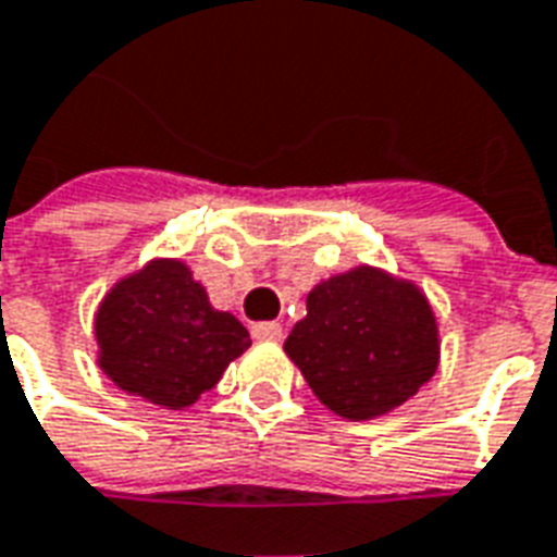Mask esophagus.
<instances>
[{
  "label": "esophagus",
  "instance_id": "34e87169",
  "mask_svg": "<svg viewBox=\"0 0 557 557\" xmlns=\"http://www.w3.org/2000/svg\"><path fill=\"white\" fill-rule=\"evenodd\" d=\"M282 333H285V330H282V323L278 321H260L251 326V335H255V338H272V342H278Z\"/></svg>",
  "mask_w": 557,
  "mask_h": 557
}]
</instances>
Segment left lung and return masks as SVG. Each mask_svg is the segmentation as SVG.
Wrapping results in <instances>:
<instances>
[{"label":"left lung","mask_w":557,"mask_h":557,"mask_svg":"<svg viewBox=\"0 0 557 557\" xmlns=\"http://www.w3.org/2000/svg\"><path fill=\"white\" fill-rule=\"evenodd\" d=\"M306 309L285 350L338 417L393 411L435 374V314L408 282L360 267L314 287Z\"/></svg>","instance_id":"1"}]
</instances>
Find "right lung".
<instances>
[{"label":"right lung","instance_id":"right-lung-1","mask_svg":"<svg viewBox=\"0 0 557 557\" xmlns=\"http://www.w3.org/2000/svg\"><path fill=\"white\" fill-rule=\"evenodd\" d=\"M96 338L110 381L164 408L197 401L251 345L246 326L212 309L180 260H156L113 287L98 309Z\"/></svg>","mask_w":557,"mask_h":557}]
</instances>
